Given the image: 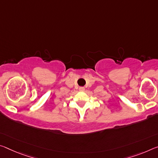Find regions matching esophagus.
<instances>
[{
	"mask_svg": "<svg viewBox=\"0 0 158 158\" xmlns=\"http://www.w3.org/2000/svg\"><path fill=\"white\" fill-rule=\"evenodd\" d=\"M79 91H84V87H79Z\"/></svg>",
	"mask_w": 158,
	"mask_h": 158,
	"instance_id": "obj_1",
	"label": "esophagus"
}]
</instances>
